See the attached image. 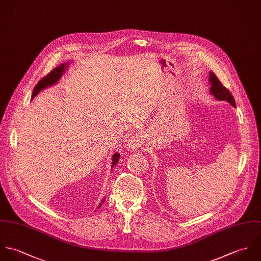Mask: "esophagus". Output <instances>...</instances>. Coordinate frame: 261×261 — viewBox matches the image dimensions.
I'll return each mask as SVG.
<instances>
[{"label": "esophagus", "mask_w": 261, "mask_h": 261, "mask_svg": "<svg viewBox=\"0 0 261 261\" xmlns=\"http://www.w3.org/2000/svg\"><path fill=\"white\" fill-rule=\"evenodd\" d=\"M143 143H144V139H143L142 134L136 133V134H134V135L128 140L127 148H128V149H131V150H135L136 148L141 147V146L143 145Z\"/></svg>", "instance_id": "obj_1"}]
</instances>
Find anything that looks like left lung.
Instances as JSON below:
<instances>
[{
  "label": "left lung",
  "mask_w": 261,
  "mask_h": 261,
  "mask_svg": "<svg viewBox=\"0 0 261 261\" xmlns=\"http://www.w3.org/2000/svg\"><path fill=\"white\" fill-rule=\"evenodd\" d=\"M208 81L211 83L210 93L219 101H227L230 105L236 108L235 100L229 90H227L219 81V79L216 76V74L213 71H210Z\"/></svg>",
  "instance_id": "8db88e82"
}]
</instances>
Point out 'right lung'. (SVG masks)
I'll use <instances>...</instances> for the list:
<instances>
[{
    "mask_svg": "<svg viewBox=\"0 0 261 261\" xmlns=\"http://www.w3.org/2000/svg\"><path fill=\"white\" fill-rule=\"evenodd\" d=\"M68 65V62L67 63H62L60 65H58L57 67H55L54 69H53L47 75H45L43 79H41L37 85L35 86L34 90H33V93H32V98H34L35 96H37L39 94V92H41L42 90L46 89L47 87H51L54 84H56L60 77L62 76V74L64 73L66 67ZM120 158V154L118 152H116L113 157H112V168L113 166H115V164L118 162ZM105 202V199L102 200V203H100V205L98 206V208H101V206L103 205V203Z\"/></svg>",
    "mask_w": 261,
    "mask_h": 261,
    "instance_id": "obj_1",
    "label": "right lung"
}]
</instances>
